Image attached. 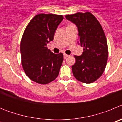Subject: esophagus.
<instances>
[{"instance_id":"esophagus-1","label":"esophagus","mask_w":122,"mask_h":122,"mask_svg":"<svg viewBox=\"0 0 122 122\" xmlns=\"http://www.w3.org/2000/svg\"><path fill=\"white\" fill-rule=\"evenodd\" d=\"M68 56H69V55L66 54H63V57H64V59H66V58H67Z\"/></svg>"}]
</instances>
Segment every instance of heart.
Wrapping results in <instances>:
<instances>
[{
  "instance_id": "heart-1",
  "label": "heart",
  "mask_w": 122,
  "mask_h": 122,
  "mask_svg": "<svg viewBox=\"0 0 122 122\" xmlns=\"http://www.w3.org/2000/svg\"><path fill=\"white\" fill-rule=\"evenodd\" d=\"M72 25H68V27H69V26H72Z\"/></svg>"
}]
</instances>
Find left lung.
<instances>
[{"label":"left lung","instance_id":"obj_1","mask_svg":"<svg viewBox=\"0 0 122 122\" xmlns=\"http://www.w3.org/2000/svg\"><path fill=\"white\" fill-rule=\"evenodd\" d=\"M65 18L77 27L79 43L84 48L81 56H74L76 63L72 66L73 75L83 83L93 82L103 74L108 58L107 40L103 28L90 12H79L66 15Z\"/></svg>","mask_w":122,"mask_h":122}]
</instances>
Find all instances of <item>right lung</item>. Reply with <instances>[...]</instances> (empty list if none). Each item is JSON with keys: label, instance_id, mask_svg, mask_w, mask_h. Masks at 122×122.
<instances>
[{"label": "right lung", "instance_id": "obj_1", "mask_svg": "<svg viewBox=\"0 0 122 122\" xmlns=\"http://www.w3.org/2000/svg\"><path fill=\"white\" fill-rule=\"evenodd\" d=\"M63 19L62 15L38 14L24 32L20 48L21 63L25 73L35 82L47 84L59 75L63 54L52 53L46 45L53 40L55 31Z\"/></svg>", "mask_w": 122, "mask_h": 122}]
</instances>
